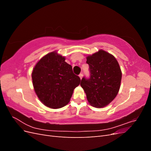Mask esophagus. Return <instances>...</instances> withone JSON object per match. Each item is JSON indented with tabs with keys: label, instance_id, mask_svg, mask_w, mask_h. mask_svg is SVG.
Returning a JSON list of instances; mask_svg holds the SVG:
<instances>
[{
	"label": "esophagus",
	"instance_id": "esophagus-1",
	"mask_svg": "<svg viewBox=\"0 0 151 151\" xmlns=\"http://www.w3.org/2000/svg\"><path fill=\"white\" fill-rule=\"evenodd\" d=\"M79 77L81 79H82V77H83V74H82V73H81V74L79 75Z\"/></svg>",
	"mask_w": 151,
	"mask_h": 151
}]
</instances>
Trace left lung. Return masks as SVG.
<instances>
[{
  "label": "left lung",
  "instance_id": "left-lung-1",
  "mask_svg": "<svg viewBox=\"0 0 151 151\" xmlns=\"http://www.w3.org/2000/svg\"><path fill=\"white\" fill-rule=\"evenodd\" d=\"M89 78L83 77L81 86L91 105L96 108L106 106L115 99L120 89L122 72L112 55L99 50L87 57Z\"/></svg>",
  "mask_w": 151,
  "mask_h": 151
}]
</instances>
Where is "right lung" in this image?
Instances as JSON below:
<instances>
[{
  "mask_svg": "<svg viewBox=\"0 0 151 151\" xmlns=\"http://www.w3.org/2000/svg\"><path fill=\"white\" fill-rule=\"evenodd\" d=\"M36 94L45 106L60 108L69 102L74 89L80 84V77L73 73L65 58L56 52L43 57L32 72Z\"/></svg>",
  "mask_w": 151,
  "mask_h": 151,
  "instance_id": "right-lung-1",
  "label": "right lung"
}]
</instances>
